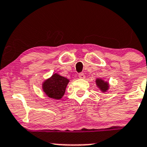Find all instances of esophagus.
I'll use <instances>...</instances> for the list:
<instances>
[{
  "mask_svg": "<svg viewBox=\"0 0 147 147\" xmlns=\"http://www.w3.org/2000/svg\"><path fill=\"white\" fill-rule=\"evenodd\" d=\"M79 78H80V79H85V75H84L83 73H80L79 74Z\"/></svg>",
  "mask_w": 147,
  "mask_h": 147,
  "instance_id": "34e87169",
  "label": "esophagus"
}]
</instances>
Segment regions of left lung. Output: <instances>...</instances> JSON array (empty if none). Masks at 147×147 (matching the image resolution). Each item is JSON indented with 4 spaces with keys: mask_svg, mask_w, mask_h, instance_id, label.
Returning <instances> with one entry per match:
<instances>
[{
    "mask_svg": "<svg viewBox=\"0 0 147 147\" xmlns=\"http://www.w3.org/2000/svg\"><path fill=\"white\" fill-rule=\"evenodd\" d=\"M95 83L101 92H105L109 89V83L106 81H104L102 79H100V78H97L96 80H95Z\"/></svg>",
    "mask_w": 147,
    "mask_h": 147,
    "instance_id": "obj_1",
    "label": "left lung"
}]
</instances>
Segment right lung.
Here are the masks:
<instances>
[{
    "label": "right lung",
    "mask_w": 147,
    "mask_h": 147,
    "mask_svg": "<svg viewBox=\"0 0 147 147\" xmlns=\"http://www.w3.org/2000/svg\"><path fill=\"white\" fill-rule=\"evenodd\" d=\"M69 80L67 78L55 73L42 83V90L49 98L59 100L63 97Z\"/></svg>",
    "instance_id": "1"
}]
</instances>
